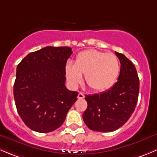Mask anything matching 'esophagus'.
Here are the masks:
<instances>
[{
	"instance_id": "1",
	"label": "esophagus",
	"mask_w": 157,
	"mask_h": 157,
	"mask_svg": "<svg viewBox=\"0 0 157 157\" xmlns=\"http://www.w3.org/2000/svg\"><path fill=\"white\" fill-rule=\"evenodd\" d=\"M85 98V94L82 92H79L78 94V99H83Z\"/></svg>"
}]
</instances>
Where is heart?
<instances>
[{
    "instance_id": "1",
    "label": "heart",
    "mask_w": 157,
    "mask_h": 157,
    "mask_svg": "<svg viewBox=\"0 0 157 157\" xmlns=\"http://www.w3.org/2000/svg\"><path fill=\"white\" fill-rule=\"evenodd\" d=\"M120 65L117 57L97 50H87L76 56L75 63H67L66 76L72 86H76L85 75V83L90 90L101 92L108 90L117 80Z\"/></svg>"
}]
</instances>
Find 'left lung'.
<instances>
[{"label": "left lung", "mask_w": 157, "mask_h": 157, "mask_svg": "<svg viewBox=\"0 0 157 157\" xmlns=\"http://www.w3.org/2000/svg\"><path fill=\"white\" fill-rule=\"evenodd\" d=\"M121 63L118 82L108 90L86 95L88 107L83 120L91 130L111 132L122 127L133 113L139 94V78L134 64L115 52Z\"/></svg>", "instance_id": "8db88e82"}]
</instances>
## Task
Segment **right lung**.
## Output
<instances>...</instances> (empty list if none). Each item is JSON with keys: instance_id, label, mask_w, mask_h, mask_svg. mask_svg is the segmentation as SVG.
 Listing matches in <instances>:
<instances>
[{"instance_id": "add662e5", "label": "right lung", "mask_w": 157, "mask_h": 157, "mask_svg": "<svg viewBox=\"0 0 157 157\" xmlns=\"http://www.w3.org/2000/svg\"><path fill=\"white\" fill-rule=\"evenodd\" d=\"M69 47H45L29 54L18 64L13 96L19 116L35 132L60 127L78 93L66 88L65 67Z\"/></svg>"}]
</instances>
